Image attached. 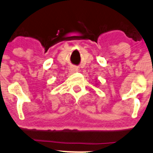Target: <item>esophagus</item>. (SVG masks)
<instances>
[{
  "instance_id": "esophagus-1",
  "label": "esophagus",
  "mask_w": 153,
  "mask_h": 153,
  "mask_svg": "<svg viewBox=\"0 0 153 153\" xmlns=\"http://www.w3.org/2000/svg\"><path fill=\"white\" fill-rule=\"evenodd\" d=\"M70 69H71V71H72V72H77V71H78V68H77L76 66H72L71 67V68H70Z\"/></svg>"
}]
</instances>
